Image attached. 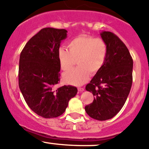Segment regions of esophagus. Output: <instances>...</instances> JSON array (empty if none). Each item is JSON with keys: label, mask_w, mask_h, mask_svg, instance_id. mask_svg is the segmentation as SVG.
Segmentation results:
<instances>
[{"label": "esophagus", "mask_w": 149, "mask_h": 149, "mask_svg": "<svg viewBox=\"0 0 149 149\" xmlns=\"http://www.w3.org/2000/svg\"><path fill=\"white\" fill-rule=\"evenodd\" d=\"M78 90H79V92H82V91H84V88H83V87H79Z\"/></svg>", "instance_id": "1"}]
</instances>
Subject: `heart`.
I'll return each mask as SVG.
<instances>
[{"label":"heart","mask_w":149,"mask_h":149,"mask_svg":"<svg viewBox=\"0 0 149 149\" xmlns=\"http://www.w3.org/2000/svg\"><path fill=\"white\" fill-rule=\"evenodd\" d=\"M69 50L64 47L58 49V60L62 70L71 68L76 61L78 68L63 74L66 83L79 86L88 81L89 72L97 73L106 61L107 46L102 38L81 35L73 39L68 43Z\"/></svg>","instance_id":"obj_1"}]
</instances>
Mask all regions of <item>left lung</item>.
<instances>
[{
	"label": "left lung",
	"instance_id": "obj_1",
	"mask_svg": "<svg viewBox=\"0 0 149 149\" xmlns=\"http://www.w3.org/2000/svg\"><path fill=\"white\" fill-rule=\"evenodd\" d=\"M100 35L107 46V55L102 68L86 86L94 99L85 110L91 118L102 121L115 116L125 103L133 83V62L118 36L105 31Z\"/></svg>",
	"mask_w": 149,
	"mask_h": 149
}]
</instances>
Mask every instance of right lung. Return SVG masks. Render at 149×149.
I'll use <instances>...</instances> for the list:
<instances>
[{"instance_id":"obj_1","label":"right lung","mask_w":149,"mask_h":149,"mask_svg":"<svg viewBox=\"0 0 149 149\" xmlns=\"http://www.w3.org/2000/svg\"><path fill=\"white\" fill-rule=\"evenodd\" d=\"M67 32L63 29H42L21 52L19 88L30 109L45 118L62 115L69 100L77 94V88L73 86L55 87L61 76L58 49Z\"/></svg>"}]
</instances>
